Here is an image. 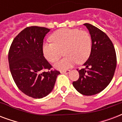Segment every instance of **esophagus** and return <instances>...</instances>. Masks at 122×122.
I'll use <instances>...</instances> for the list:
<instances>
[{
    "label": "esophagus",
    "instance_id": "1",
    "mask_svg": "<svg viewBox=\"0 0 122 122\" xmlns=\"http://www.w3.org/2000/svg\"><path fill=\"white\" fill-rule=\"evenodd\" d=\"M70 70H67V71H61L60 73H64V74H67V73H70Z\"/></svg>",
    "mask_w": 122,
    "mask_h": 122
}]
</instances>
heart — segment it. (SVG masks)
I'll list each match as a JSON object with an SVG mask.
<instances>
[{
    "instance_id": "b5f03b06",
    "label": "heart",
    "mask_w": 122,
    "mask_h": 122,
    "mask_svg": "<svg viewBox=\"0 0 122 122\" xmlns=\"http://www.w3.org/2000/svg\"><path fill=\"white\" fill-rule=\"evenodd\" d=\"M52 43L43 44L45 58L54 63L58 60L64 52L66 56L55 65L58 70H66L77 62L86 61L91 51L92 40L88 32L78 29L63 28L54 32L50 36Z\"/></svg>"
}]
</instances>
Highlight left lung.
I'll use <instances>...</instances> for the list:
<instances>
[{
	"label": "left lung",
	"mask_w": 122,
	"mask_h": 122,
	"mask_svg": "<svg viewBox=\"0 0 122 122\" xmlns=\"http://www.w3.org/2000/svg\"><path fill=\"white\" fill-rule=\"evenodd\" d=\"M92 40L91 51L84 68L77 70L79 78L73 82L76 90L86 96L96 95L106 88L112 80L117 67V55L112 41L98 27L88 23Z\"/></svg>",
	"instance_id": "obj_1"
}]
</instances>
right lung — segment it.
Here are the masks:
<instances>
[{"instance_id":"1","label":"right lung","mask_w":122,"mask_h":122,"mask_svg":"<svg viewBox=\"0 0 122 122\" xmlns=\"http://www.w3.org/2000/svg\"><path fill=\"white\" fill-rule=\"evenodd\" d=\"M50 29L30 26L13 39L8 53L10 69L18 88L33 98H42L51 92L60 71L45 58L43 40ZM47 69L48 71H45Z\"/></svg>"}]
</instances>
